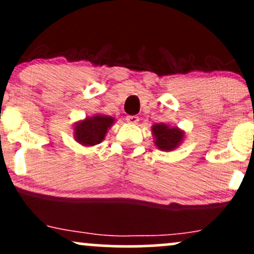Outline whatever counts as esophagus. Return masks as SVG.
Returning a JSON list of instances; mask_svg holds the SVG:
<instances>
[{
    "mask_svg": "<svg viewBox=\"0 0 254 254\" xmlns=\"http://www.w3.org/2000/svg\"><path fill=\"white\" fill-rule=\"evenodd\" d=\"M127 122L129 123V124H132V125L137 124V123H138V117H136V116H127Z\"/></svg>",
    "mask_w": 254,
    "mask_h": 254,
    "instance_id": "34e87169",
    "label": "esophagus"
}]
</instances>
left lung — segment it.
Wrapping results in <instances>:
<instances>
[{
	"label": "left lung",
	"instance_id": "8db88e82",
	"mask_svg": "<svg viewBox=\"0 0 254 254\" xmlns=\"http://www.w3.org/2000/svg\"><path fill=\"white\" fill-rule=\"evenodd\" d=\"M153 135V142L161 151H174L183 143L185 131L178 127H170L165 123H156L151 127Z\"/></svg>",
	"mask_w": 254,
	"mask_h": 254
}]
</instances>
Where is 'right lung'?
Here are the masks:
<instances>
[{
	"mask_svg": "<svg viewBox=\"0 0 254 254\" xmlns=\"http://www.w3.org/2000/svg\"><path fill=\"white\" fill-rule=\"evenodd\" d=\"M116 118L106 114L93 116L78 120L73 125V136L75 141L85 147H93L105 140L107 132L116 123Z\"/></svg>",
	"mask_w": 254,
	"mask_h": 254,
	"instance_id": "add662e5",
	"label": "right lung"
}]
</instances>
